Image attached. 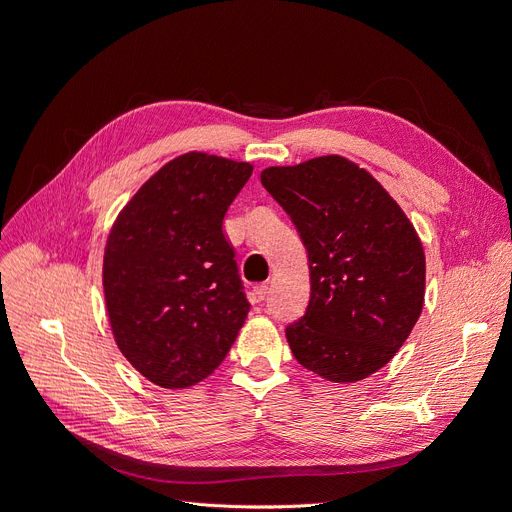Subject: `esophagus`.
Returning <instances> with one entry per match:
<instances>
[{
	"instance_id": "1",
	"label": "esophagus",
	"mask_w": 512,
	"mask_h": 512,
	"mask_svg": "<svg viewBox=\"0 0 512 512\" xmlns=\"http://www.w3.org/2000/svg\"><path fill=\"white\" fill-rule=\"evenodd\" d=\"M254 296H256L258 300H264L266 296H269V283H260V285H256V287H254Z\"/></svg>"
}]
</instances>
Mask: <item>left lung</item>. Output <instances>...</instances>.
I'll return each instance as SVG.
<instances>
[{
  "instance_id": "obj_1",
  "label": "left lung",
  "mask_w": 512,
  "mask_h": 512,
  "mask_svg": "<svg viewBox=\"0 0 512 512\" xmlns=\"http://www.w3.org/2000/svg\"><path fill=\"white\" fill-rule=\"evenodd\" d=\"M264 189L298 227L310 302L285 335L304 369L354 383L383 369L419 321L425 252L383 185L344 156L269 166Z\"/></svg>"
}]
</instances>
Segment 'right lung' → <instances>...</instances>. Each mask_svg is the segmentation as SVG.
<instances>
[{
    "mask_svg": "<svg viewBox=\"0 0 512 512\" xmlns=\"http://www.w3.org/2000/svg\"><path fill=\"white\" fill-rule=\"evenodd\" d=\"M252 170L181 154L137 189L110 229L102 283L114 342L164 389L212 375L248 319L223 218Z\"/></svg>",
    "mask_w": 512,
    "mask_h": 512,
    "instance_id": "add662e5",
    "label": "right lung"
}]
</instances>
